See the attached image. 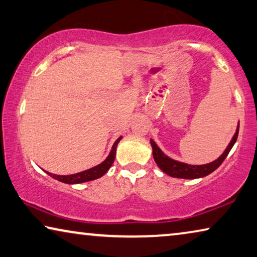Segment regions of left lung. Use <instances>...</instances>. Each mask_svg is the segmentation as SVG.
I'll list each match as a JSON object with an SVG mask.
<instances>
[{
    "label": "left lung",
    "instance_id": "obj_1",
    "mask_svg": "<svg viewBox=\"0 0 257 257\" xmlns=\"http://www.w3.org/2000/svg\"><path fill=\"white\" fill-rule=\"evenodd\" d=\"M238 134H239V123H238V126H236L234 136L232 137L230 144H228L227 147L225 148V151L223 152L222 155H220L217 160L207 164L193 165V164H187V163H184V162L173 160L170 156H168L167 154L162 152L161 148L156 145V142L153 139H151V145L153 148V157L156 162L157 167H159L162 171L165 173V175L173 177V178H180V179L203 178V177H206L208 175H210L211 172H214L215 170L223 163V161L226 159L228 153H230L232 147H233L235 144L236 139H238Z\"/></svg>",
    "mask_w": 257,
    "mask_h": 257
}]
</instances>
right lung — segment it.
<instances>
[{"instance_id": "obj_1", "label": "right lung", "mask_w": 257, "mask_h": 257, "mask_svg": "<svg viewBox=\"0 0 257 257\" xmlns=\"http://www.w3.org/2000/svg\"><path fill=\"white\" fill-rule=\"evenodd\" d=\"M121 138L119 137L118 139L115 141V144L112 145L111 151H110L109 155L106 156V159L100 163L96 167H93L88 170H85V171L74 173V175H68V176H60V175H54V173L47 172L50 177H53L54 179H56L58 181H62L64 184H81V183H86V181H92L101 178L102 176H104L108 170L111 168V165L115 161L116 157V149H117V145L119 144V141L121 140Z\"/></svg>"}]
</instances>
